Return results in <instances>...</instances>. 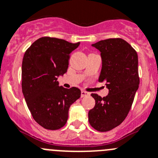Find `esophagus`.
Segmentation results:
<instances>
[{"label":"esophagus","mask_w":158,"mask_h":158,"mask_svg":"<svg viewBox=\"0 0 158 158\" xmlns=\"http://www.w3.org/2000/svg\"><path fill=\"white\" fill-rule=\"evenodd\" d=\"M89 94L88 93V92L84 91V90H82V91H81V98L87 97V96H89Z\"/></svg>","instance_id":"1"}]
</instances>
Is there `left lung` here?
<instances>
[{
  "instance_id": "left-lung-1",
  "label": "left lung",
  "mask_w": 158,
  "mask_h": 158,
  "mask_svg": "<svg viewBox=\"0 0 158 158\" xmlns=\"http://www.w3.org/2000/svg\"><path fill=\"white\" fill-rule=\"evenodd\" d=\"M92 46L102 57L99 82H106V97L92 94L95 106L88 113L89 124L98 131L117 127L128 114L139 89L138 55L131 45L121 38L102 40Z\"/></svg>"
}]
</instances>
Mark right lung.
<instances>
[{"mask_svg": "<svg viewBox=\"0 0 158 158\" xmlns=\"http://www.w3.org/2000/svg\"><path fill=\"white\" fill-rule=\"evenodd\" d=\"M80 42L38 38L26 51L22 63V90L35 121L44 128L57 130L66 123L71 105L80 98V89L59 86L57 79L69 68V55Z\"/></svg>", "mask_w": 158, "mask_h": 158, "instance_id": "obj_1", "label": "right lung"}]
</instances>
